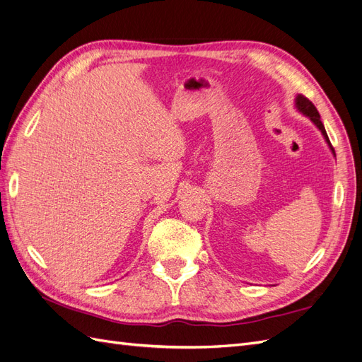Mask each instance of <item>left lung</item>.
Listing matches in <instances>:
<instances>
[{
    "label": "left lung",
    "instance_id": "left-lung-1",
    "mask_svg": "<svg viewBox=\"0 0 362 362\" xmlns=\"http://www.w3.org/2000/svg\"><path fill=\"white\" fill-rule=\"evenodd\" d=\"M294 107L298 108V112H300L303 116L308 117V119L311 120V122H313L317 128H319V131L322 133L325 141L327 144V146H329L331 152H332L334 157H335V151H334V148H332V145H331L329 137H327V134H326V129H325V127H323V124H322V120H320V115H319V112H317V108L314 107V104L308 100V98H305V96H302V95H298V96H296V100H294Z\"/></svg>",
    "mask_w": 362,
    "mask_h": 362
}]
</instances>
